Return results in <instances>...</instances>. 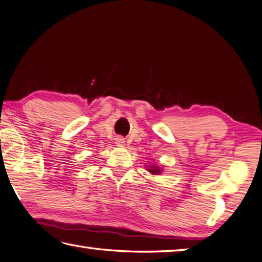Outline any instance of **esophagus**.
<instances>
[{"instance_id":"esophagus-1","label":"esophagus","mask_w":262,"mask_h":262,"mask_svg":"<svg viewBox=\"0 0 262 262\" xmlns=\"http://www.w3.org/2000/svg\"><path fill=\"white\" fill-rule=\"evenodd\" d=\"M115 143H116V146H117V147H123V146H124V143H125L124 138H122V137H117V138L115 139Z\"/></svg>"}]
</instances>
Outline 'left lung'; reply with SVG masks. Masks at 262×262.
I'll list each match as a JSON object with an SVG mask.
<instances>
[{
	"instance_id": "8db88e82",
	"label": "left lung",
	"mask_w": 262,
	"mask_h": 262,
	"mask_svg": "<svg viewBox=\"0 0 262 262\" xmlns=\"http://www.w3.org/2000/svg\"><path fill=\"white\" fill-rule=\"evenodd\" d=\"M146 167L148 169V172L150 173V174H152V175H159V174L163 173L162 166H159V165H157V164H152L149 167L146 165Z\"/></svg>"
}]
</instances>
